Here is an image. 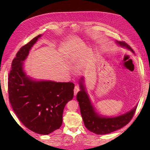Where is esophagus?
<instances>
[{"label": "esophagus", "mask_w": 150, "mask_h": 150, "mask_svg": "<svg viewBox=\"0 0 150 150\" xmlns=\"http://www.w3.org/2000/svg\"><path fill=\"white\" fill-rule=\"evenodd\" d=\"M80 90V86H78V85H76V86H75V88H74V95L76 96V93H78V92Z\"/></svg>", "instance_id": "1"}]
</instances>
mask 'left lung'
Wrapping results in <instances>:
<instances>
[{
	"instance_id": "1",
	"label": "left lung",
	"mask_w": 150,
	"mask_h": 150,
	"mask_svg": "<svg viewBox=\"0 0 150 150\" xmlns=\"http://www.w3.org/2000/svg\"><path fill=\"white\" fill-rule=\"evenodd\" d=\"M117 42L121 46L126 47L130 49L134 53L130 46L126 42L120 41H117ZM81 80L83 81V78ZM82 81L80 80L81 91L77 93L76 100L79 102L81 114L84 125L89 131L97 134H106L120 129L131 121L136 112L137 106L129 112L120 116L115 117H101L94 110L85 91Z\"/></svg>"
}]
</instances>
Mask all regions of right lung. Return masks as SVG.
<instances>
[{"label":"right lung","mask_w":150,"mask_h":150,"mask_svg":"<svg viewBox=\"0 0 150 150\" xmlns=\"http://www.w3.org/2000/svg\"><path fill=\"white\" fill-rule=\"evenodd\" d=\"M41 35L18 52L8 75L9 100L16 115L30 130L39 134H49L59 129L67 102L74 97L73 83L34 81L23 72V61Z\"/></svg>","instance_id":"1"}]
</instances>
